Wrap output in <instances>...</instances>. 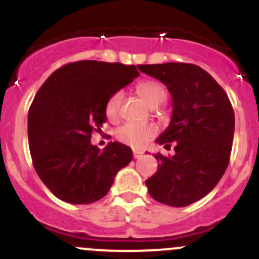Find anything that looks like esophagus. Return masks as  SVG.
<instances>
[{"label": "esophagus", "instance_id": "obj_1", "mask_svg": "<svg viewBox=\"0 0 259 259\" xmlns=\"http://www.w3.org/2000/svg\"><path fill=\"white\" fill-rule=\"evenodd\" d=\"M143 155L142 152H139V150H133V157L135 158V159H138V158H140Z\"/></svg>", "mask_w": 259, "mask_h": 259}]
</instances>
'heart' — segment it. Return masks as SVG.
Returning <instances> with one entry per match:
<instances>
[{
    "label": "heart",
    "instance_id": "heart-1",
    "mask_svg": "<svg viewBox=\"0 0 259 259\" xmlns=\"http://www.w3.org/2000/svg\"><path fill=\"white\" fill-rule=\"evenodd\" d=\"M138 94L150 107H158L167 100L168 92L163 83L155 79H145L137 86ZM122 92L116 91L107 99L105 112L110 120L119 117L120 106L122 102ZM157 134V127L152 124H134L126 122L116 132V138L124 144L135 149H142Z\"/></svg>",
    "mask_w": 259,
    "mask_h": 259
}]
</instances>
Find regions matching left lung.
I'll return each instance as SVG.
<instances>
[{
    "label": "left lung",
    "mask_w": 259,
    "mask_h": 259,
    "mask_svg": "<svg viewBox=\"0 0 259 259\" xmlns=\"http://www.w3.org/2000/svg\"><path fill=\"white\" fill-rule=\"evenodd\" d=\"M159 79L172 96V119L157 139L175 154L157 158L158 170L145 181L158 202L175 207L199 201L227 170L234 137V111L219 83L202 68L188 63L138 66Z\"/></svg>",
    "instance_id": "1"
}]
</instances>
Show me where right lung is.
<instances>
[{"mask_svg": "<svg viewBox=\"0 0 259 259\" xmlns=\"http://www.w3.org/2000/svg\"><path fill=\"white\" fill-rule=\"evenodd\" d=\"M138 76L135 66L79 60L53 72L35 95L27 116L32 164L59 200L83 205L102 199L132 162V148L110 142L100 150L91 135L106 122L107 99Z\"/></svg>", "mask_w": 259, "mask_h": 259, "instance_id": "obj_1", "label": "right lung"}]
</instances>
